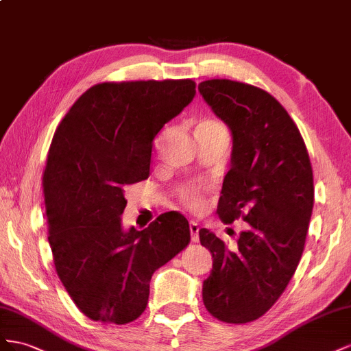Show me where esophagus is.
<instances>
[{"mask_svg":"<svg viewBox=\"0 0 351 351\" xmlns=\"http://www.w3.org/2000/svg\"><path fill=\"white\" fill-rule=\"evenodd\" d=\"M198 231H199V226L195 222L189 223V232H191V241L193 243H198V239H199Z\"/></svg>","mask_w":351,"mask_h":351,"instance_id":"1","label":"esophagus"}]
</instances>
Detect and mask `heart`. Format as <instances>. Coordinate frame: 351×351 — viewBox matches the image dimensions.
I'll use <instances>...</instances> for the list:
<instances>
[{
  "instance_id": "heart-1",
  "label": "heart",
  "mask_w": 351,
  "mask_h": 351,
  "mask_svg": "<svg viewBox=\"0 0 351 351\" xmlns=\"http://www.w3.org/2000/svg\"><path fill=\"white\" fill-rule=\"evenodd\" d=\"M179 195L184 199V203L188 204L191 208H199L203 206V198H202V189L198 186H184L179 191Z\"/></svg>"
}]
</instances>
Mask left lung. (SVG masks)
Here are the masks:
<instances>
[{
    "mask_svg": "<svg viewBox=\"0 0 351 351\" xmlns=\"http://www.w3.org/2000/svg\"><path fill=\"white\" fill-rule=\"evenodd\" d=\"M232 136L217 215L223 223H248L238 248L199 229L213 258L203 282L206 308L228 324L265 315L284 293L303 254L315 188L310 158L287 110L263 89L229 79L198 85Z\"/></svg>",
    "mask_w": 351,
    "mask_h": 351,
    "instance_id": "obj_1",
    "label": "left lung"
}]
</instances>
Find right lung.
<instances>
[{
	"label": "right lung",
	"mask_w": 351,
	"mask_h": 351,
	"mask_svg": "<svg viewBox=\"0 0 351 351\" xmlns=\"http://www.w3.org/2000/svg\"><path fill=\"white\" fill-rule=\"evenodd\" d=\"M195 84L106 82L89 88L58 125L44 172L48 243L60 281L81 312L116 325L148 303L149 279L189 243L188 220L160 215L125 229V186L149 173L156 135L193 101Z\"/></svg>",
	"instance_id": "1"
}]
</instances>
